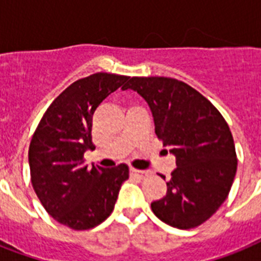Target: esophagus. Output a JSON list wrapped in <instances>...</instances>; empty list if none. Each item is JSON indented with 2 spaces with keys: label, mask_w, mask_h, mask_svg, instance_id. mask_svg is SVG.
<instances>
[{
  "label": "esophagus",
  "mask_w": 261,
  "mask_h": 261,
  "mask_svg": "<svg viewBox=\"0 0 261 261\" xmlns=\"http://www.w3.org/2000/svg\"><path fill=\"white\" fill-rule=\"evenodd\" d=\"M130 174L134 176V177L138 178H145L147 176H150V172L149 171H139V169H130Z\"/></svg>",
  "instance_id": "34e87169"
}]
</instances>
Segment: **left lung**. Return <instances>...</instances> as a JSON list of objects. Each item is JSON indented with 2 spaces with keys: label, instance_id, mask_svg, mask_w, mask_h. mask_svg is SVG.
Returning a JSON list of instances; mask_svg holds the SVG:
<instances>
[{
  "label": "left lung",
  "instance_id": "left-lung-1",
  "mask_svg": "<svg viewBox=\"0 0 261 261\" xmlns=\"http://www.w3.org/2000/svg\"><path fill=\"white\" fill-rule=\"evenodd\" d=\"M122 89L145 98L155 135L176 157L167 195L151 203V210L177 229L202 225L225 202L237 171L226 120L204 96L178 80L133 77Z\"/></svg>",
  "mask_w": 261,
  "mask_h": 261
}]
</instances>
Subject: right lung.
Instances as JSON below:
<instances>
[{
    "label": "right lung",
    "mask_w": 261,
    "mask_h": 261,
    "mask_svg": "<svg viewBox=\"0 0 261 261\" xmlns=\"http://www.w3.org/2000/svg\"><path fill=\"white\" fill-rule=\"evenodd\" d=\"M126 75L96 73L63 90L40 119L28 150L31 181L48 214L65 226L87 230L106 221L128 167L84 165L93 150L92 116L100 102L122 87Z\"/></svg>",
    "instance_id": "right-lung-1"
}]
</instances>
